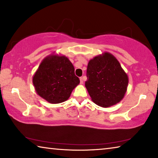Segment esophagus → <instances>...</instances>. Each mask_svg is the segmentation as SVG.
I'll return each instance as SVG.
<instances>
[{"label": "esophagus", "mask_w": 158, "mask_h": 158, "mask_svg": "<svg viewBox=\"0 0 158 158\" xmlns=\"http://www.w3.org/2000/svg\"><path fill=\"white\" fill-rule=\"evenodd\" d=\"M84 77H80V83H81V84H84Z\"/></svg>", "instance_id": "34e87169"}]
</instances>
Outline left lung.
Segmentation results:
<instances>
[{
  "mask_svg": "<svg viewBox=\"0 0 158 158\" xmlns=\"http://www.w3.org/2000/svg\"><path fill=\"white\" fill-rule=\"evenodd\" d=\"M85 86L93 102L102 107L118 103L127 91L128 77L110 53L95 56L87 66Z\"/></svg>",
  "mask_w": 158,
  "mask_h": 158,
  "instance_id": "obj_1",
  "label": "left lung"
}]
</instances>
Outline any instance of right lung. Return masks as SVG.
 I'll use <instances>...</instances> for the list:
<instances>
[{"instance_id": "1", "label": "right lung", "mask_w": 158, "mask_h": 158, "mask_svg": "<svg viewBox=\"0 0 158 158\" xmlns=\"http://www.w3.org/2000/svg\"><path fill=\"white\" fill-rule=\"evenodd\" d=\"M80 83L74 68L65 56L52 54L42 61L33 77L35 89L41 98L52 104L68 100Z\"/></svg>"}]
</instances>
